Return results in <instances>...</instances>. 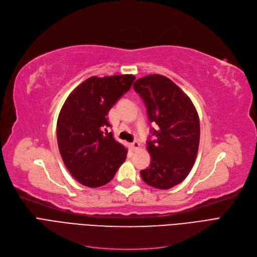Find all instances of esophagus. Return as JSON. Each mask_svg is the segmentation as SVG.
Here are the masks:
<instances>
[{"mask_svg": "<svg viewBox=\"0 0 257 257\" xmlns=\"http://www.w3.org/2000/svg\"><path fill=\"white\" fill-rule=\"evenodd\" d=\"M139 147H140V144H139L138 140L133 141V143H132V149L134 150V151H136V150H138Z\"/></svg>", "mask_w": 257, "mask_h": 257, "instance_id": "1", "label": "esophagus"}]
</instances>
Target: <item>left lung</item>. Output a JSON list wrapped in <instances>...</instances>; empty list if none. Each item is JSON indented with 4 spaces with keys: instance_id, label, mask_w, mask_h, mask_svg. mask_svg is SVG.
I'll use <instances>...</instances> for the list:
<instances>
[{
    "instance_id": "obj_1",
    "label": "left lung",
    "mask_w": 257,
    "mask_h": 257,
    "mask_svg": "<svg viewBox=\"0 0 257 257\" xmlns=\"http://www.w3.org/2000/svg\"><path fill=\"white\" fill-rule=\"evenodd\" d=\"M144 100L154 140H148L151 164L140 171L145 183L169 189L182 183L196 162L200 143V120L187 94L170 78L159 74L141 77L133 85Z\"/></svg>"
}]
</instances>
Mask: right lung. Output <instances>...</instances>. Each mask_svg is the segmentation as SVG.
<instances>
[{
	"label": "right lung",
	"instance_id": "right-lung-1",
	"mask_svg": "<svg viewBox=\"0 0 257 257\" xmlns=\"http://www.w3.org/2000/svg\"><path fill=\"white\" fill-rule=\"evenodd\" d=\"M134 81L132 74L91 76L70 93L60 109L56 135L61 158L87 187L110 182L125 161L127 149L106 130L110 126L106 116Z\"/></svg>",
	"mask_w": 257,
	"mask_h": 257
}]
</instances>
